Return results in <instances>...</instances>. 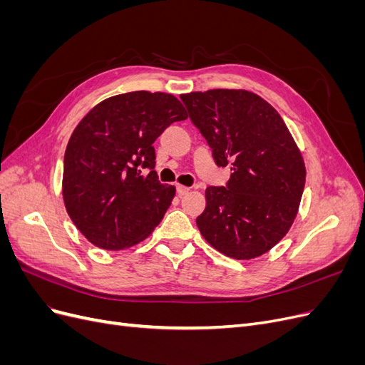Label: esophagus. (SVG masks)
<instances>
[{
  "label": "esophagus",
  "mask_w": 365,
  "mask_h": 365,
  "mask_svg": "<svg viewBox=\"0 0 365 365\" xmlns=\"http://www.w3.org/2000/svg\"><path fill=\"white\" fill-rule=\"evenodd\" d=\"M189 187H185V185H176V193H178L180 196H184L185 193H189Z\"/></svg>",
  "instance_id": "esophagus-1"
}]
</instances>
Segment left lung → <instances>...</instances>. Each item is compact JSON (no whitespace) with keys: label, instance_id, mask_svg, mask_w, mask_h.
I'll use <instances>...</instances> for the list:
<instances>
[{"label":"left lung","instance_id":"8db88e82","mask_svg":"<svg viewBox=\"0 0 365 365\" xmlns=\"http://www.w3.org/2000/svg\"><path fill=\"white\" fill-rule=\"evenodd\" d=\"M192 123L219 168H231L225 187H207L196 225L228 257L250 260L288 233L298 212L306 168L283 118L257 94L210 90L182 94Z\"/></svg>","mask_w":365,"mask_h":365}]
</instances>
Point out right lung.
Masks as SVG:
<instances>
[{
	"instance_id": "add662e5",
	"label": "right lung",
	"mask_w": 365,
	"mask_h": 365,
	"mask_svg": "<svg viewBox=\"0 0 365 365\" xmlns=\"http://www.w3.org/2000/svg\"><path fill=\"white\" fill-rule=\"evenodd\" d=\"M187 118L172 94L134 91L101 102L76 126L63 157L62 195L77 230L103 250L145 240L172 204L175 185L158 181L155 141ZM143 168H149L148 175Z\"/></svg>"
}]
</instances>
